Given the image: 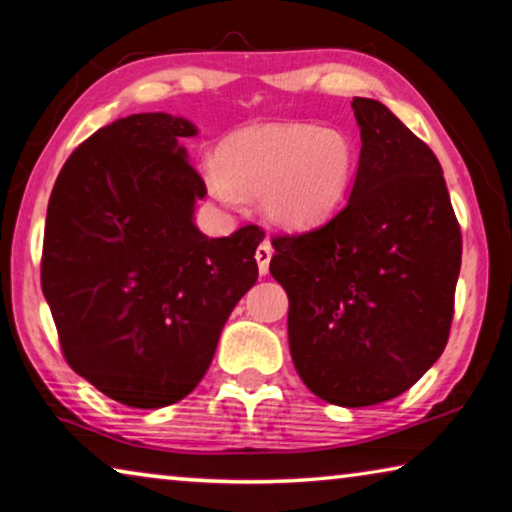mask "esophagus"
<instances>
[{
  "instance_id": "1",
  "label": "esophagus",
  "mask_w": 512,
  "mask_h": 512,
  "mask_svg": "<svg viewBox=\"0 0 512 512\" xmlns=\"http://www.w3.org/2000/svg\"><path fill=\"white\" fill-rule=\"evenodd\" d=\"M271 257H273V248H271V243H269V241L259 243L257 250H255V259H257L259 273H262V276H266V273H269V262H271Z\"/></svg>"
}]
</instances>
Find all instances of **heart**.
<instances>
[{
    "instance_id": "b5f03b06",
    "label": "heart",
    "mask_w": 512,
    "mask_h": 512,
    "mask_svg": "<svg viewBox=\"0 0 512 512\" xmlns=\"http://www.w3.org/2000/svg\"><path fill=\"white\" fill-rule=\"evenodd\" d=\"M354 172L352 137L303 121L239 128L218 142L216 163L202 167L209 193L220 202L262 197L266 216L292 230L329 218L345 202Z\"/></svg>"
}]
</instances>
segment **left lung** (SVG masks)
Returning a JSON list of instances; mask_svg holds the SVG:
<instances>
[{
    "label": "left lung",
    "instance_id": "1",
    "mask_svg": "<svg viewBox=\"0 0 512 512\" xmlns=\"http://www.w3.org/2000/svg\"><path fill=\"white\" fill-rule=\"evenodd\" d=\"M361 156L345 207L271 243L289 296V352L317 398L370 407L398 398L444 352L462 234L437 156L372 98L352 103Z\"/></svg>",
    "mask_w": 512,
    "mask_h": 512
}]
</instances>
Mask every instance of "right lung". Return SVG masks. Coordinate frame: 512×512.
Masks as SVG:
<instances>
[{
	"mask_svg": "<svg viewBox=\"0 0 512 512\" xmlns=\"http://www.w3.org/2000/svg\"><path fill=\"white\" fill-rule=\"evenodd\" d=\"M165 112L112 121L61 167L45 218L41 287L66 363L135 409L200 384L220 331L257 282L264 232L209 239L193 223L207 186Z\"/></svg>",
	"mask_w": 512,
	"mask_h": 512,
	"instance_id": "1",
	"label": "right lung"
}]
</instances>
